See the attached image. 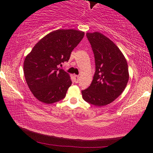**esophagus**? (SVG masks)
<instances>
[{
  "instance_id": "34e87169",
  "label": "esophagus",
  "mask_w": 153,
  "mask_h": 153,
  "mask_svg": "<svg viewBox=\"0 0 153 153\" xmlns=\"http://www.w3.org/2000/svg\"><path fill=\"white\" fill-rule=\"evenodd\" d=\"M74 82L75 83H78L79 81V76L78 75H74Z\"/></svg>"
}]
</instances>
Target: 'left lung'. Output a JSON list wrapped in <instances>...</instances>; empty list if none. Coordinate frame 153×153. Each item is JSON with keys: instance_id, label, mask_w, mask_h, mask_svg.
<instances>
[{"instance_id": "8db88e82", "label": "left lung", "mask_w": 153, "mask_h": 153, "mask_svg": "<svg viewBox=\"0 0 153 153\" xmlns=\"http://www.w3.org/2000/svg\"><path fill=\"white\" fill-rule=\"evenodd\" d=\"M95 56V73L90 86L81 91L85 102L97 106L111 103L121 95L129 80L127 60L119 48L99 32L87 33Z\"/></svg>"}]
</instances>
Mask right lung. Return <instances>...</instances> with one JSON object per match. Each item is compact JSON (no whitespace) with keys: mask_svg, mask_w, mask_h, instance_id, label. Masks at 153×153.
I'll list each match as a JSON object with an SVG mask.
<instances>
[{"mask_svg":"<svg viewBox=\"0 0 153 153\" xmlns=\"http://www.w3.org/2000/svg\"><path fill=\"white\" fill-rule=\"evenodd\" d=\"M84 36L74 29H58L42 38L26 56L25 79L30 91L45 104L59 102L72 85L70 74L58 68L70 59L71 52Z\"/></svg>","mask_w":153,"mask_h":153,"instance_id":"right-lung-1","label":"right lung"}]
</instances>
